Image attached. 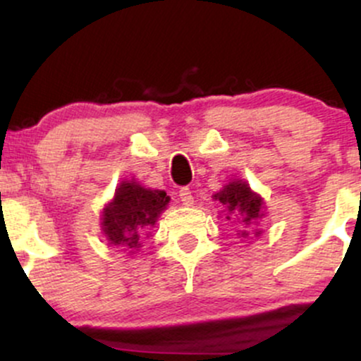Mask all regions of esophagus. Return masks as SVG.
Instances as JSON below:
<instances>
[{"label":"esophagus","instance_id":"obj_1","mask_svg":"<svg viewBox=\"0 0 361 361\" xmlns=\"http://www.w3.org/2000/svg\"><path fill=\"white\" fill-rule=\"evenodd\" d=\"M180 200H181V204H183L185 207L193 205L192 190H190V188H181V190H180Z\"/></svg>","mask_w":361,"mask_h":361}]
</instances>
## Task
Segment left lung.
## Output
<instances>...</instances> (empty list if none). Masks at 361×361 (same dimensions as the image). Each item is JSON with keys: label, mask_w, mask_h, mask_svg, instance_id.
Returning <instances> with one entry per match:
<instances>
[{"label": "left lung", "mask_w": 361, "mask_h": 361, "mask_svg": "<svg viewBox=\"0 0 361 361\" xmlns=\"http://www.w3.org/2000/svg\"><path fill=\"white\" fill-rule=\"evenodd\" d=\"M215 200L224 205L227 221H238L241 224L239 238H247V235H259L261 231L255 229V224L258 219L263 217L261 209H263V198L250 188V185L243 180H233L227 183L221 192L214 195Z\"/></svg>", "instance_id": "8db88e82"}]
</instances>
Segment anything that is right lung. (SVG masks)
Segmentation results:
<instances>
[{"mask_svg": "<svg viewBox=\"0 0 361 361\" xmlns=\"http://www.w3.org/2000/svg\"><path fill=\"white\" fill-rule=\"evenodd\" d=\"M169 197L163 190L144 188L135 181H122L114 200L103 209L102 229L110 244L128 252L139 251L142 235L166 209Z\"/></svg>", "mask_w": 361, "mask_h": 361, "instance_id": "obj_1", "label": "right lung"}]
</instances>
